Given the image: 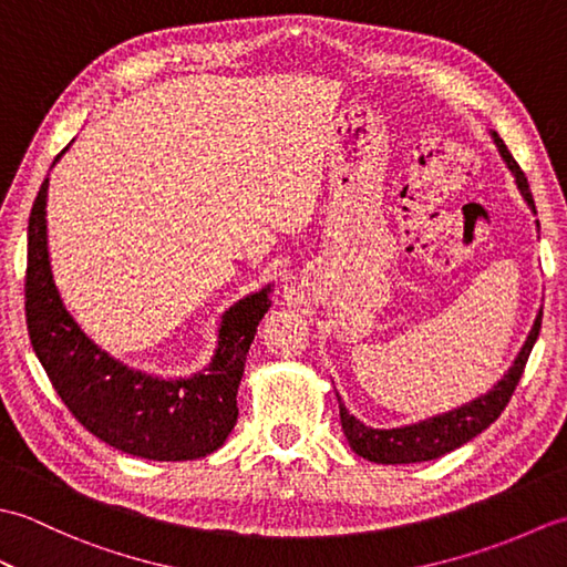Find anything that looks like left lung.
Segmentation results:
<instances>
[{
	"label": "left lung",
	"instance_id": "8db88e82",
	"mask_svg": "<svg viewBox=\"0 0 567 567\" xmlns=\"http://www.w3.org/2000/svg\"><path fill=\"white\" fill-rule=\"evenodd\" d=\"M489 134L495 138V146L502 155V161L507 163V167L512 171L514 183L519 187L522 197L526 199L528 209L536 214L532 189H528L526 175L522 173L519 163L512 158L509 148L504 146V141L497 136V131H489ZM540 317H544V311H538L536 315V321L526 336L522 351L516 353L512 368L504 372L502 380H497L495 388L485 394H480L477 400L457 409H451V412L445 414H436L431 419L416 421V424H406L396 429H372L348 412L339 392H336V396H339V409H341V426L348 439V445L370 463L404 465V463L433 461V457H441L445 453L461 449L463 443L473 441L477 433H483L489 424H495L497 416L504 412V406H507V402L512 400L516 384H519L522 372L526 368V360L532 355V348L538 339Z\"/></svg>",
	"mask_w": 567,
	"mask_h": 567
}]
</instances>
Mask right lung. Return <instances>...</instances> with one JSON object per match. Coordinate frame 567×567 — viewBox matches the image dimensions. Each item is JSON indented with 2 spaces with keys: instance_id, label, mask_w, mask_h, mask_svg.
Instances as JSON below:
<instances>
[{
  "instance_id": "obj_1",
  "label": "right lung",
  "mask_w": 567,
  "mask_h": 567,
  "mask_svg": "<svg viewBox=\"0 0 567 567\" xmlns=\"http://www.w3.org/2000/svg\"><path fill=\"white\" fill-rule=\"evenodd\" d=\"M45 202L48 179L29 216L27 323L60 400L84 429L128 455L195 461L221 449L236 426L238 384L258 323L272 305V285L224 311L207 368L189 378L148 375L106 353L65 309L48 256Z\"/></svg>"
}]
</instances>
